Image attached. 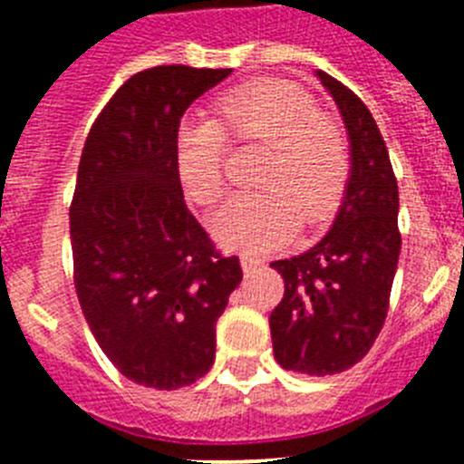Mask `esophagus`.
<instances>
[{
	"label": "esophagus",
	"instance_id": "esophagus-1",
	"mask_svg": "<svg viewBox=\"0 0 464 464\" xmlns=\"http://www.w3.org/2000/svg\"><path fill=\"white\" fill-rule=\"evenodd\" d=\"M260 265L262 262L257 260V257H248V256L241 257V269H244L246 276H248V274H256V269L260 267Z\"/></svg>",
	"mask_w": 464,
	"mask_h": 464
}]
</instances>
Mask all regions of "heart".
<instances>
[{
	"instance_id": "heart-1",
	"label": "heart",
	"mask_w": 464,
	"mask_h": 464,
	"mask_svg": "<svg viewBox=\"0 0 464 464\" xmlns=\"http://www.w3.org/2000/svg\"><path fill=\"white\" fill-rule=\"evenodd\" d=\"M225 137L265 146L256 195L229 197L211 216V235L227 251L267 253L285 244L297 223L314 227L337 211L351 174L342 125L318 111L304 90L257 81L216 102V122H186L176 137V174L195 204L223 192Z\"/></svg>"
}]
</instances>
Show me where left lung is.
Here are the masks:
<instances>
[{
    "instance_id": "left-lung-1",
    "label": "left lung",
    "mask_w": 464,
    "mask_h": 464,
    "mask_svg": "<svg viewBox=\"0 0 464 464\" xmlns=\"http://www.w3.org/2000/svg\"><path fill=\"white\" fill-rule=\"evenodd\" d=\"M346 125L351 174L337 218L314 248L272 262L285 293L269 315L274 358L306 376L346 372L383 327L400 260V192L388 149L358 94L315 72Z\"/></svg>"
}]
</instances>
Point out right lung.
<instances>
[{
	"label": "right lung",
	"instance_id": "add662e5",
	"mask_svg": "<svg viewBox=\"0 0 464 464\" xmlns=\"http://www.w3.org/2000/svg\"><path fill=\"white\" fill-rule=\"evenodd\" d=\"M232 69L165 64L134 73L81 153L69 208L73 283L94 339L130 381L195 383L216 358V321L241 283L188 211L176 137L188 106Z\"/></svg>",
	"mask_w": 464,
	"mask_h": 464
}]
</instances>
